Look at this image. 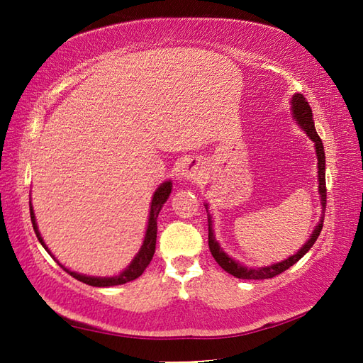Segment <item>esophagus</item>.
Here are the masks:
<instances>
[{"label":"esophagus","mask_w":363,"mask_h":363,"mask_svg":"<svg viewBox=\"0 0 363 363\" xmlns=\"http://www.w3.org/2000/svg\"><path fill=\"white\" fill-rule=\"evenodd\" d=\"M182 174L186 179L189 181H195L198 179L199 176H201V169H199V162L190 159L186 165H184V169H182Z\"/></svg>","instance_id":"1"}]
</instances>
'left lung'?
Segmentation results:
<instances>
[{
  "label": "left lung",
  "mask_w": 363,
  "mask_h": 363,
  "mask_svg": "<svg viewBox=\"0 0 363 363\" xmlns=\"http://www.w3.org/2000/svg\"><path fill=\"white\" fill-rule=\"evenodd\" d=\"M291 111L293 115H295V118L298 121V125H301L307 135H309L313 143H315V150H317V157H318V182H320V195H321V206H323V217L321 221L318 223V226L315 228L312 237L309 238V242H307L303 248H301L296 254H293L291 257L285 259L284 262H279V264H273L272 267H265V268H246L242 267L238 262L233 260L230 257H228L225 252L220 250L218 243L215 242V237L212 233V221H211V215L207 217V221H209V250L212 252L213 259L217 260V264L228 272L229 274H233L238 279H269V277H274L277 274H281L285 269L290 268L291 265H295L296 262L304 256V254L309 251L313 243L317 242V238L321 233L323 229V220H325V209H326V174H325V148H323V142L320 135L317 134V130H315V125H313V118H312V109L309 103H307V99L304 98V95L296 94L295 96L291 98Z\"/></svg>",
  "instance_id": "left-lung-1"
}]
</instances>
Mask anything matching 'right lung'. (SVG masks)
<instances>
[{
  "mask_svg": "<svg viewBox=\"0 0 363 363\" xmlns=\"http://www.w3.org/2000/svg\"><path fill=\"white\" fill-rule=\"evenodd\" d=\"M172 194V182L167 181L162 184V186L156 190V194L152 196V201H151V212H150V220H148V229H146V234H145V240L140 251L135 256V259L133 260V264H130L125 272L118 276H113V277H94V276H84V274H78L74 272H70V269H67L64 265L62 267L65 272L73 276L74 279H78L84 284H89V285H94V287H111V285H120V284H126L129 281H134L137 279L138 276H140L145 268L150 265V262L152 260L154 256V251H156V237H157V217H159V212L162 209V206L167 201V198ZM29 211H30V221H33V228H34V233L38 238V242L42 243L43 248L50 252V250L46 248L45 242L42 240L40 233H38L37 225H35V217H34V211H33V206H29ZM51 254V252H50Z\"/></svg>",
  "mask_w": 363,
  "mask_h": 363,
  "instance_id": "obj_1",
  "label": "right lung"
}]
</instances>
